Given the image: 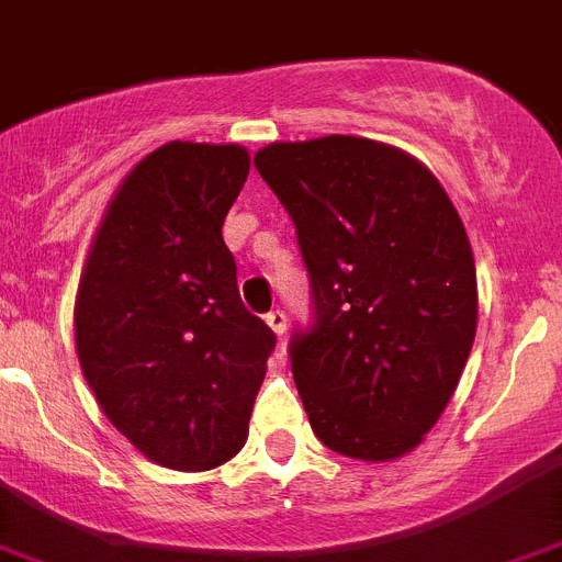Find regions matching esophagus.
Segmentation results:
<instances>
[{
    "label": "esophagus",
    "mask_w": 562,
    "mask_h": 562,
    "mask_svg": "<svg viewBox=\"0 0 562 562\" xmlns=\"http://www.w3.org/2000/svg\"><path fill=\"white\" fill-rule=\"evenodd\" d=\"M265 321H267V326L272 328V334H276V337H284V334H286V315H284V312H281V308L270 312V315H267Z\"/></svg>",
    "instance_id": "34e87169"
}]
</instances>
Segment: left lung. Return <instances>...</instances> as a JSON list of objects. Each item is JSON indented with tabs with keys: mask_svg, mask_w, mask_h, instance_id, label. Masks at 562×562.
<instances>
[{
	"mask_svg": "<svg viewBox=\"0 0 562 562\" xmlns=\"http://www.w3.org/2000/svg\"><path fill=\"white\" fill-rule=\"evenodd\" d=\"M256 169L295 223L315 323L290 339L292 375L323 446L406 454L437 424L476 334V267L440 180L359 136L276 142Z\"/></svg>",
	"mask_w": 562,
	"mask_h": 562,
	"instance_id": "8db88e82",
	"label": "left lung"
}]
</instances>
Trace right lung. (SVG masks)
Here are the masks:
<instances>
[{
  "instance_id": "obj_1",
  "label": "right lung",
  "mask_w": 562,
  "mask_h": 562,
  "mask_svg": "<svg viewBox=\"0 0 562 562\" xmlns=\"http://www.w3.org/2000/svg\"><path fill=\"white\" fill-rule=\"evenodd\" d=\"M247 172L239 144L153 150L108 203L77 286V359L97 404L172 471H209L245 446L276 348L223 241Z\"/></svg>"
}]
</instances>
